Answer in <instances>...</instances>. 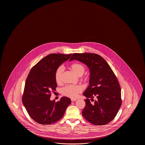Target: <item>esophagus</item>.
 <instances>
[{
  "label": "esophagus",
  "mask_w": 145,
  "mask_h": 145,
  "mask_svg": "<svg viewBox=\"0 0 145 145\" xmlns=\"http://www.w3.org/2000/svg\"><path fill=\"white\" fill-rule=\"evenodd\" d=\"M77 100V99H71V102H74V101H76Z\"/></svg>",
  "instance_id": "obj_1"
}]
</instances>
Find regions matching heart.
I'll list each match as a JSON object with an SVG mask.
<instances>
[{"label": "heart", "instance_id": "heart-1", "mask_svg": "<svg viewBox=\"0 0 145 145\" xmlns=\"http://www.w3.org/2000/svg\"><path fill=\"white\" fill-rule=\"evenodd\" d=\"M70 68L78 76H81L86 71L84 65L79 63H74L70 66ZM64 69L59 66L56 69L55 72V80L57 84L62 82V77ZM82 89L80 86L68 85L64 87L62 89V94L63 95L70 98H76L78 95L82 92Z\"/></svg>", "mask_w": 145, "mask_h": 145}]
</instances>
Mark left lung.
Wrapping results in <instances>:
<instances>
[{"label": "left lung", "mask_w": 145, "mask_h": 145, "mask_svg": "<svg viewBox=\"0 0 145 145\" xmlns=\"http://www.w3.org/2000/svg\"><path fill=\"white\" fill-rule=\"evenodd\" d=\"M76 59L88 66L89 86L83 93L87 99L82 112L83 117L95 125L108 124L114 119L122 104L120 86L117 77L102 56L95 53H74L69 61ZM94 98L96 99L91 103Z\"/></svg>", "instance_id": "8db88e82"}]
</instances>
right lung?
<instances>
[{
	"instance_id": "obj_1",
	"label": "right lung",
	"mask_w": 145,
	"mask_h": 145,
	"mask_svg": "<svg viewBox=\"0 0 145 145\" xmlns=\"http://www.w3.org/2000/svg\"><path fill=\"white\" fill-rule=\"evenodd\" d=\"M71 54H49L34 66L25 81L22 103L31 118L39 124L50 125L60 120L71 100L63 97L59 101H51V93L56 91V69L68 60Z\"/></svg>"
}]
</instances>
